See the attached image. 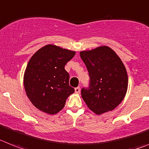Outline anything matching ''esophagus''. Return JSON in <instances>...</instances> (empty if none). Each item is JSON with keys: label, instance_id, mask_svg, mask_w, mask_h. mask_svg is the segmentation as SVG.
I'll return each mask as SVG.
<instances>
[{"label": "esophagus", "instance_id": "obj_1", "mask_svg": "<svg viewBox=\"0 0 149 149\" xmlns=\"http://www.w3.org/2000/svg\"><path fill=\"white\" fill-rule=\"evenodd\" d=\"M74 91H75L76 93H79L81 92V88H80V87H76V88L74 89Z\"/></svg>", "mask_w": 149, "mask_h": 149}]
</instances>
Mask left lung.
Listing matches in <instances>:
<instances>
[{
  "label": "left lung",
  "instance_id": "8db88e82",
  "mask_svg": "<svg viewBox=\"0 0 149 149\" xmlns=\"http://www.w3.org/2000/svg\"><path fill=\"white\" fill-rule=\"evenodd\" d=\"M80 56L90 77L88 87L81 89L85 103L97 114L115 109L127 90V73L122 61L106 46L82 51Z\"/></svg>",
  "mask_w": 149,
  "mask_h": 149
}]
</instances>
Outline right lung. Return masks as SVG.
Here are the masks:
<instances>
[{"mask_svg": "<svg viewBox=\"0 0 149 149\" xmlns=\"http://www.w3.org/2000/svg\"><path fill=\"white\" fill-rule=\"evenodd\" d=\"M74 55V51L49 44L31 56L25 69L24 87L37 109L50 114L63 109L67 98L74 92L65 69Z\"/></svg>", "mask_w": 149, "mask_h": 149, "instance_id": "add662e5", "label": "right lung"}]
</instances>
